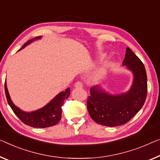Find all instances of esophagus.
<instances>
[{
	"label": "esophagus",
	"mask_w": 160,
	"mask_h": 160,
	"mask_svg": "<svg viewBox=\"0 0 160 160\" xmlns=\"http://www.w3.org/2000/svg\"><path fill=\"white\" fill-rule=\"evenodd\" d=\"M75 88H82L83 87L82 82H81V81H78V82L75 84Z\"/></svg>",
	"instance_id": "esophagus-1"
}]
</instances>
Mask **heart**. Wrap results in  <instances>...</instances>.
Returning a JSON list of instances; mask_svg holds the SVG:
<instances>
[{
    "label": "heart",
    "instance_id": "heart-1",
    "mask_svg": "<svg viewBox=\"0 0 160 160\" xmlns=\"http://www.w3.org/2000/svg\"><path fill=\"white\" fill-rule=\"evenodd\" d=\"M104 57H105V54H101L99 57V58H100V59H103Z\"/></svg>",
    "mask_w": 160,
    "mask_h": 160
}]
</instances>
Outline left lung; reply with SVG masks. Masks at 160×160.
<instances>
[{
    "label": "left lung",
    "instance_id": "left-lung-1",
    "mask_svg": "<svg viewBox=\"0 0 160 160\" xmlns=\"http://www.w3.org/2000/svg\"><path fill=\"white\" fill-rule=\"evenodd\" d=\"M123 65L133 72L132 88L127 92L118 95L107 93L99 85L92 87L87 100L90 117L99 124L117 126L129 121L142 108L147 95V77L144 64L127 47Z\"/></svg>",
    "mask_w": 160,
    "mask_h": 160
}]
</instances>
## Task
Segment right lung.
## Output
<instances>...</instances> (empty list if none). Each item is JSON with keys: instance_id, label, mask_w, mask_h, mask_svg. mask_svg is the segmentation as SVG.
Listing matches in <instances>:
<instances>
[{"instance_id": "right-lung-1", "label": "right lung", "mask_w": 160, "mask_h": 160, "mask_svg": "<svg viewBox=\"0 0 160 160\" xmlns=\"http://www.w3.org/2000/svg\"><path fill=\"white\" fill-rule=\"evenodd\" d=\"M39 39H41V37H37L34 39L28 40L20 49H23L30 43ZM5 92H6L7 101L14 113L23 123L34 128H47L58 123L62 117V106L64 103V101L70 95V90L68 88L65 90V91L59 92L43 108L32 112H25L21 111L13 103L9 95L6 82H5Z\"/></svg>"}]
</instances>
